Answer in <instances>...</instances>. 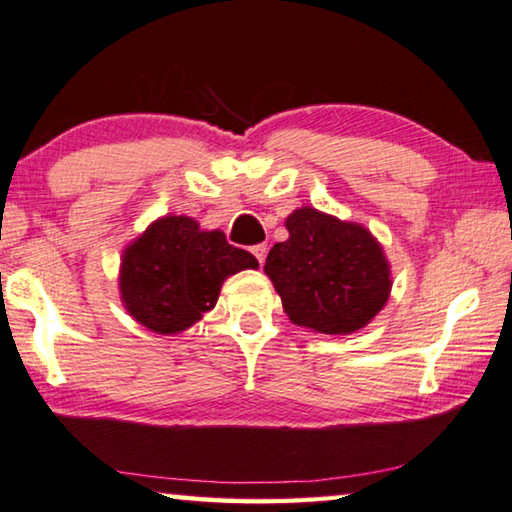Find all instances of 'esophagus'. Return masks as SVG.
Here are the masks:
<instances>
[{"mask_svg": "<svg viewBox=\"0 0 512 512\" xmlns=\"http://www.w3.org/2000/svg\"><path fill=\"white\" fill-rule=\"evenodd\" d=\"M251 254L256 256L258 263H265V256H268V244H256V247H251Z\"/></svg>", "mask_w": 512, "mask_h": 512, "instance_id": "34e87169", "label": "esophagus"}]
</instances>
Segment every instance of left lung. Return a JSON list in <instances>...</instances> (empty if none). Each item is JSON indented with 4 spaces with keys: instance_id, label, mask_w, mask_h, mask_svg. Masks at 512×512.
<instances>
[{
    "instance_id": "8db88e82",
    "label": "left lung",
    "mask_w": 512,
    "mask_h": 512,
    "mask_svg": "<svg viewBox=\"0 0 512 512\" xmlns=\"http://www.w3.org/2000/svg\"><path fill=\"white\" fill-rule=\"evenodd\" d=\"M288 240L265 258V274L295 325L348 335L379 314L390 295V268L367 228L314 207L286 219Z\"/></svg>"
}]
</instances>
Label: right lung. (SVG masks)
<instances>
[{
  "instance_id": "1",
  "label": "right lung",
  "mask_w": 512,
  "mask_h": 512,
  "mask_svg": "<svg viewBox=\"0 0 512 512\" xmlns=\"http://www.w3.org/2000/svg\"><path fill=\"white\" fill-rule=\"evenodd\" d=\"M258 268L249 251L189 217H164L124 251L120 291L129 314L159 335H175L217 305L228 274Z\"/></svg>"
}]
</instances>
